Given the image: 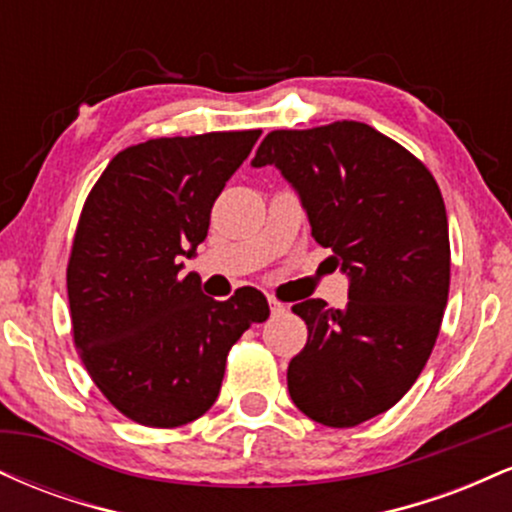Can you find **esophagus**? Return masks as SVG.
I'll use <instances>...</instances> for the list:
<instances>
[{
  "mask_svg": "<svg viewBox=\"0 0 512 512\" xmlns=\"http://www.w3.org/2000/svg\"><path fill=\"white\" fill-rule=\"evenodd\" d=\"M269 308H272V315H284L286 313V305L276 298H269Z\"/></svg>",
  "mask_w": 512,
  "mask_h": 512,
  "instance_id": "esophagus-1",
  "label": "esophagus"
}]
</instances>
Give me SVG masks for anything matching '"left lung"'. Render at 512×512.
I'll return each mask as SVG.
<instances>
[{"instance_id":"left-lung-1","label":"left lung","mask_w":512,"mask_h":512,"mask_svg":"<svg viewBox=\"0 0 512 512\" xmlns=\"http://www.w3.org/2000/svg\"><path fill=\"white\" fill-rule=\"evenodd\" d=\"M252 166H276L301 195L313 238L349 274V303L293 305L308 342L289 395L322 426L351 428L409 392L436 344L450 291L448 214L436 178L363 122L274 129Z\"/></svg>"}]
</instances>
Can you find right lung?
Returning a JSON list of instances; mask_svg holds the SVG:
<instances>
[{
    "label": "right lung",
    "instance_id": "add662e5",
    "mask_svg": "<svg viewBox=\"0 0 512 512\" xmlns=\"http://www.w3.org/2000/svg\"><path fill=\"white\" fill-rule=\"evenodd\" d=\"M260 134L127 146L88 192L67 264L74 344L105 399L137 424L175 428L209 411L231 346L269 317L262 291L214 301L197 274L180 272Z\"/></svg>",
    "mask_w": 512,
    "mask_h": 512
}]
</instances>
